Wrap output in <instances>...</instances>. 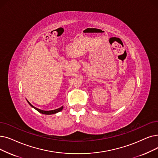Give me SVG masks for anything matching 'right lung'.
Wrapping results in <instances>:
<instances>
[{"instance_id": "add662e5", "label": "right lung", "mask_w": 158, "mask_h": 158, "mask_svg": "<svg viewBox=\"0 0 158 158\" xmlns=\"http://www.w3.org/2000/svg\"><path fill=\"white\" fill-rule=\"evenodd\" d=\"M26 101H27V102H28L29 103V105L32 107V108H33L34 109H35L36 110H37L39 112H40V113H41V114H45V115H52V114H57V113H58V112H60L61 110H62L63 109V106H61V107H60V108H57V109H56V110H40V109H39V108H36V107H35L34 106H33L30 102L26 99Z\"/></svg>"}]
</instances>
